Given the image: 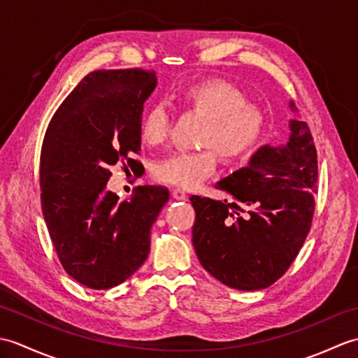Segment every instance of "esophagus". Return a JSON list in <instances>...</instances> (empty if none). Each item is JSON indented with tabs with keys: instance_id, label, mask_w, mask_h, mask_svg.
Returning a JSON list of instances; mask_svg holds the SVG:
<instances>
[{
	"instance_id": "34e87169",
	"label": "esophagus",
	"mask_w": 358,
	"mask_h": 358,
	"mask_svg": "<svg viewBox=\"0 0 358 358\" xmlns=\"http://www.w3.org/2000/svg\"><path fill=\"white\" fill-rule=\"evenodd\" d=\"M172 196H173L175 200H186L187 199V194L185 191H181V189H173Z\"/></svg>"
}]
</instances>
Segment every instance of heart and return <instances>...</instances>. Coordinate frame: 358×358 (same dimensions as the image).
Listing matches in <instances>:
<instances>
[{"label": "heart", "mask_w": 358, "mask_h": 358, "mask_svg": "<svg viewBox=\"0 0 358 358\" xmlns=\"http://www.w3.org/2000/svg\"><path fill=\"white\" fill-rule=\"evenodd\" d=\"M178 101L208 120L201 144L214 148L226 162H238L260 146L268 129L266 113L231 83L203 80L181 89ZM171 113L164 103L149 106L140 124L141 140L157 146L171 132ZM217 157L212 150L175 152L159 159L155 177L162 183L178 189H194L214 173Z\"/></svg>", "instance_id": "obj_1"}]
</instances>
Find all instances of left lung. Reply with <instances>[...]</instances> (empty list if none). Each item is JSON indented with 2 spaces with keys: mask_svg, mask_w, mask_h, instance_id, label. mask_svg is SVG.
I'll return each mask as SVG.
<instances>
[{
  "mask_svg": "<svg viewBox=\"0 0 358 358\" xmlns=\"http://www.w3.org/2000/svg\"><path fill=\"white\" fill-rule=\"evenodd\" d=\"M289 109L299 113L289 101ZM231 201L191 196L192 245L201 266L238 291L271 286L295 260L313 223L317 150L300 117L286 144H264L241 169L215 185Z\"/></svg>",
  "mask_w": 358,
  "mask_h": 358,
  "instance_id": "8db88e82",
  "label": "left lung"
}]
</instances>
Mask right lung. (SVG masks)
Returning a JSON list of instances; mask_svg holds the SVG:
<instances>
[{
  "instance_id": "right-lung-1",
  "label": "right lung",
  "mask_w": 358,
  "mask_h": 358,
  "mask_svg": "<svg viewBox=\"0 0 358 358\" xmlns=\"http://www.w3.org/2000/svg\"><path fill=\"white\" fill-rule=\"evenodd\" d=\"M157 75L143 69L95 71L83 78L44 135L41 208L64 271L90 289H109L140 269L150 229L169 200L159 186H138L131 199L108 191L110 166L141 150L144 101Z\"/></svg>"
}]
</instances>
